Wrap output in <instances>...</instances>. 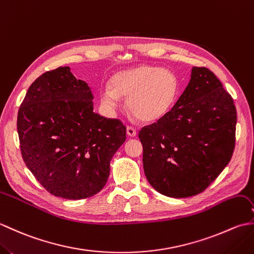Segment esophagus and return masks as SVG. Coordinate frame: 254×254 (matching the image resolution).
<instances>
[{
    "instance_id": "34e87169",
    "label": "esophagus",
    "mask_w": 254,
    "mask_h": 254,
    "mask_svg": "<svg viewBox=\"0 0 254 254\" xmlns=\"http://www.w3.org/2000/svg\"><path fill=\"white\" fill-rule=\"evenodd\" d=\"M127 133L128 136L134 137L136 135V130L133 127H127Z\"/></svg>"
}]
</instances>
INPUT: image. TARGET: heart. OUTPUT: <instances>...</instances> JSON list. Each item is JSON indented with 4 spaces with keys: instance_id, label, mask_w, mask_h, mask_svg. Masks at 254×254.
Wrapping results in <instances>:
<instances>
[{
    "instance_id": "b5f03b06",
    "label": "heart",
    "mask_w": 254,
    "mask_h": 254,
    "mask_svg": "<svg viewBox=\"0 0 254 254\" xmlns=\"http://www.w3.org/2000/svg\"><path fill=\"white\" fill-rule=\"evenodd\" d=\"M179 93V79L167 68L141 65L116 73L110 87L100 89V102L113 112L120 106L121 96L127 106L143 122H156L174 106Z\"/></svg>"
}]
</instances>
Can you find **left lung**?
Here are the masks:
<instances>
[{"instance_id":"1","label":"left lung","mask_w":254,"mask_h":254,"mask_svg":"<svg viewBox=\"0 0 254 254\" xmlns=\"http://www.w3.org/2000/svg\"><path fill=\"white\" fill-rule=\"evenodd\" d=\"M236 123L234 100L216 75L193 66L174 108L138 132L150 186L170 197L203 192L231 159Z\"/></svg>"}]
</instances>
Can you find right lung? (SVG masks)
Instances as JSON below:
<instances>
[{
  "mask_svg": "<svg viewBox=\"0 0 254 254\" xmlns=\"http://www.w3.org/2000/svg\"><path fill=\"white\" fill-rule=\"evenodd\" d=\"M93 99L88 84L60 66L38 77L20 105L21 156L56 196L82 199L98 193L113 155L127 139L123 123L95 113Z\"/></svg>",
  "mask_w": 254,
  "mask_h": 254,
  "instance_id": "obj_1",
  "label": "right lung"
}]
</instances>
